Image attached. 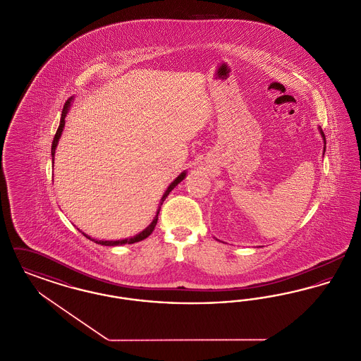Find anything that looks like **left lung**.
<instances>
[{
  "label": "left lung",
  "mask_w": 361,
  "mask_h": 361,
  "mask_svg": "<svg viewBox=\"0 0 361 361\" xmlns=\"http://www.w3.org/2000/svg\"><path fill=\"white\" fill-rule=\"evenodd\" d=\"M318 130H319V134H321V137L324 139V154H325V150H326V137H325V134H324V131H322V128L321 127H318Z\"/></svg>",
  "instance_id": "1"
}]
</instances>
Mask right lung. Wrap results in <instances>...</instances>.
Wrapping results in <instances>:
<instances>
[{
    "instance_id": "1",
    "label": "right lung",
    "mask_w": 361,
    "mask_h": 361,
    "mask_svg": "<svg viewBox=\"0 0 361 361\" xmlns=\"http://www.w3.org/2000/svg\"><path fill=\"white\" fill-rule=\"evenodd\" d=\"M74 102V96H71L70 99H68V102L65 103V106H63V111H62V115H61V121H59V127H58V130H56V133H55V137H54V140H52L51 145V157H52V164H54V155H55V150H56V146H58V142H59V139H61V135H62V131H63V128H65V118H66V115H68V112H69L70 105L71 103ZM187 177V171H184L183 173H180L174 180H173L172 183L169 184V187L166 188L165 190V193L162 195V197H161V200H159V206H158V209H157V214H155L154 219L152 221V224H149L145 230H142L140 233H137V235H134V237H130V238H124V240H94V238H92V237H89L87 234L85 233H82L84 235H85L87 240H93V242H96V243H99V245H104V246H121V245H126V243H135V242H139V240H146L152 233H153V230H154L155 224H157V221H158V214H159V209H161V206H162V203H164V200L168 197V195L172 192L173 189L176 188V185H178L184 178Z\"/></svg>"
}]
</instances>
